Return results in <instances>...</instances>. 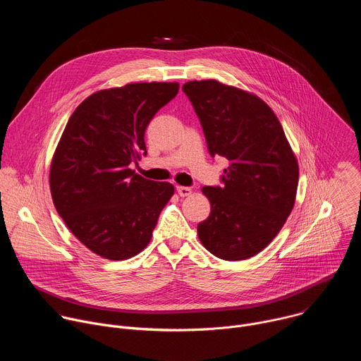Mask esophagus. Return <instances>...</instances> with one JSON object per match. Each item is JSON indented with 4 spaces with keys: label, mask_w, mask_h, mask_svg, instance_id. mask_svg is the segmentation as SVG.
<instances>
[{
    "label": "esophagus",
    "mask_w": 361,
    "mask_h": 361,
    "mask_svg": "<svg viewBox=\"0 0 361 361\" xmlns=\"http://www.w3.org/2000/svg\"><path fill=\"white\" fill-rule=\"evenodd\" d=\"M177 192H178V195H180V197H188V195L192 192V190H191L190 187L177 185Z\"/></svg>",
    "instance_id": "esophagus-1"
}]
</instances>
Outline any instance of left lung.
<instances>
[{
	"instance_id": "1",
	"label": "left lung",
	"mask_w": 361,
	"mask_h": 361,
	"mask_svg": "<svg viewBox=\"0 0 361 361\" xmlns=\"http://www.w3.org/2000/svg\"><path fill=\"white\" fill-rule=\"evenodd\" d=\"M183 91L200 118L210 156L230 161L221 187L201 190L212 212L198 224V238L219 259L247 260L274 240L294 207L297 159L262 98L217 80L188 81Z\"/></svg>"
}]
</instances>
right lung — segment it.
Masks as SVG:
<instances>
[{
    "mask_svg": "<svg viewBox=\"0 0 361 361\" xmlns=\"http://www.w3.org/2000/svg\"><path fill=\"white\" fill-rule=\"evenodd\" d=\"M178 82H134L87 97L70 117L49 167L56 210L94 254L127 260L142 251L174 194L130 169L145 156L144 133Z\"/></svg>",
    "mask_w": 361,
    "mask_h": 361,
    "instance_id": "add662e5",
    "label": "right lung"
}]
</instances>
